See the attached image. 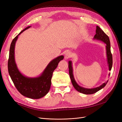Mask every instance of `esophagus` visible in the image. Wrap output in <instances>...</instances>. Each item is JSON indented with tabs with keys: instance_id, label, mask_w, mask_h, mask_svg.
I'll list each match as a JSON object with an SVG mask.
<instances>
[{
	"instance_id": "obj_1",
	"label": "esophagus",
	"mask_w": 122,
	"mask_h": 122,
	"mask_svg": "<svg viewBox=\"0 0 122 122\" xmlns=\"http://www.w3.org/2000/svg\"><path fill=\"white\" fill-rule=\"evenodd\" d=\"M71 56V52H68H68H66L65 54V58L66 59H68V58H69Z\"/></svg>"
}]
</instances>
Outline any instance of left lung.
I'll return each instance as SVG.
<instances>
[{"instance_id": "8db88e82", "label": "left lung", "mask_w": 122, "mask_h": 122, "mask_svg": "<svg viewBox=\"0 0 122 122\" xmlns=\"http://www.w3.org/2000/svg\"><path fill=\"white\" fill-rule=\"evenodd\" d=\"M96 35H95L94 39L97 40L99 41L104 42L106 44V56H107V61L108 66L109 68V70L110 71L112 70V56L110 51V40L108 36H107L104 32L103 31L102 29L100 28L98 26H96ZM69 75L71 80L72 81V84L75 89L80 93H82L86 95H90L93 94L95 93H96L99 90H101L102 88L104 87L106 84L107 83L108 81H106L105 82L101 84L100 86L95 88H84L82 86H79L77 84L76 81L74 79V77L73 75V67H72V62L71 61H69ZM110 73L109 74V76H110Z\"/></svg>"}]
</instances>
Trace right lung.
I'll list each match as a JSON object with an SVG mask.
<instances>
[{"mask_svg": "<svg viewBox=\"0 0 122 122\" xmlns=\"http://www.w3.org/2000/svg\"><path fill=\"white\" fill-rule=\"evenodd\" d=\"M30 27L31 26H29L24 29L11 43L8 64V71L15 86L21 95L30 99H37L45 96L49 92L53 72L64 56L61 55L53 59L47 66L41 74L38 77H28L23 75L18 69L15 62V47L18 36Z\"/></svg>", "mask_w": 122, "mask_h": 122, "instance_id": "add662e5", "label": "right lung"}]
</instances>
